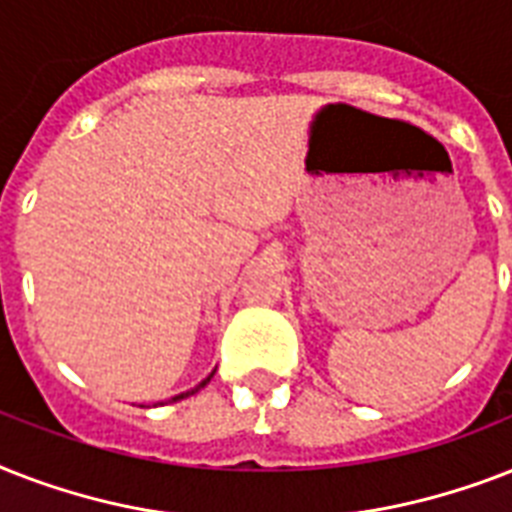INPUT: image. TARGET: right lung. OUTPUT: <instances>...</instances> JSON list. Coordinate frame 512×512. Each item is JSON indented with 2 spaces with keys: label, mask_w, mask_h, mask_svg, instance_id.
Instances as JSON below:
<instances>
[{
  "label": "right lung",
  "mask_w": 512,
  "mask_h": 512,
  "mask_svg": "<svg viewBox=\"0 0 512 512\" xmlns=\"http://www.w3.org/2000/svg\"><path fill=\"white\" fill-rule=\"evenodd\" d=\"M212 374H215V372H212ZM212 374H209V377H207V380H204V382H199V385H196V388H193V390H185V393H180V396H175V398H172V401H180V398L193 396V393H196V390H201V388H204V385H207L209 380H212Z\"/></svg>",
  "instance_id": "1"
}]
</instances>
